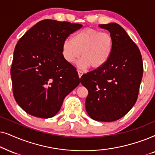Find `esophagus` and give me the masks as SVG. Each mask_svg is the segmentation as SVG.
Instances as JSON below:
<instances>
[{
    "instance_id": "34e87169",
    "label": "esophagus",
    "mask_w": 155,
    "mask_h": 155,
    "mask_svg": "<svg viewBox=\"0 0 155 155\" xmlns=\"http://www.w3.org/2000/svg\"><path fill=\"white\" fill-rule=\"evenodd\" d=\"M77 72H78V75H79V77L81 79V76L83 75V72H82L81 71H80V70H77Z\"/></svg>"
}]
</instances>
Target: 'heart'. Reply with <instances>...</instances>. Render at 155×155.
Masks as SVG:
<instances>
[{
	"instance_id": "heart-1",
	"label": "heart",
	"mask_w": 155,
	"mask_h": 155,
	"mask_svg": "<svg viewBox=\"0 0 155 155\" xmlns=\"http://www.w3.org/2000/svg\"><path fill=\"white\" fill-rule=\"evenodd\" d=\"M114 48V40L110 33L94 28H84L66 39L61 45V55L69 63H73L81 56L76 65L81 69L91 67L98 69L110 59Z\"/></svg>"
}]
</instances>
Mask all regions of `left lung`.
<instances>
[{"instance_id":"obj_1","label":"left lung","mask_w":155,"mask_h":155,"mask_svg":"<svg viewBox=\"0 0 155 155\" xmlns=\"http://www.w3.org/2000/svg\"><path fill=\"white\" fill-rule=\"evenodd\" d=\"M114 40L110 58L104 67L84 74L80 82L88 89L86 112L93 120L113 122L130 110L137 99L143 74L140 51L120 25H99Z\"/></svg>"}]
</instances>
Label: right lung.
I'll return each instance as SVG.
<instances>
[{"label": "right lung", "mask_w": 155, "mask_h": 155, "mask_svg": "<svg viewBox=\"0 0 155 155\" xmlns=\"http://www.w3.org/2000/svg\"><path fill=\"white\" fill-rule=\"evenodd\" d=\"M81 24L43 20L16 45L10 74L16 102L33 116L49 118L80 84L76 68L61 55V45Z\"/></svg>", "instance_id": "obj_1"}]
</instances>
